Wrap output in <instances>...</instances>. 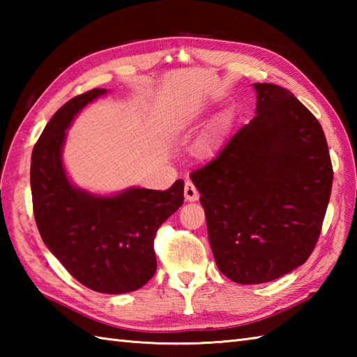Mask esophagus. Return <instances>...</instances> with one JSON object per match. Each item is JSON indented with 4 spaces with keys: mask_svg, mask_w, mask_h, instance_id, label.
I'll use <instances>...</instances> for the list:
<instances>
[{
    "mask_svg": "<svg viewBox=\"0 0 357 357\" xmlns=\"http://www.w3.org/2000/svg\"><path fill=\"white\" fill-rule=\"evenodd\" d=\"M184 196H185V201H190V202L199 199V192L196 190V187L190 183V181H187V183H185Z\"/></svg>",
    "mask_w": 357,
    "mask_h": 357,
    "instance_id": "esophagus-1",
    "label": "esophagus"
}]
</instances>
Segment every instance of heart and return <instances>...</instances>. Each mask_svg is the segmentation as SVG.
<instances>
[{"mask_svg": "<svg viewBox=\"0 0 357 357\" xmlns=\"http://www.w3.org/2000/svg\"><path fill=\"white\" fill-rule=\"evenodd\" d=\"M218 141H219V136H218L216 130L207 132L198 142H196V146H195L196 156L208 158L213 155L218 149Z\"/></svg>", "mask_w": 357, "mask_h": 357, "instance_id": "b5f03b06", "label": "heart"}]
</instances>
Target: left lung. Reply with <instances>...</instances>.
Here are the masks:
<instances>
[{"label":"left lung","mask_w":357,"mask_h":357,"mask_svg":"<svg viewBox=\"0 0 357 357\" xmlns=\"http://www.w3.org/2000/svg\"><path fill=\"white\" fill-rule=\"evenodd\" d=\"M256 116L192 172L218 268L238 284L270 282L314 250L333 167L319 121L276 84H255Z\"/></svg>","instance_id":"left-lung-1"}]
</instances>
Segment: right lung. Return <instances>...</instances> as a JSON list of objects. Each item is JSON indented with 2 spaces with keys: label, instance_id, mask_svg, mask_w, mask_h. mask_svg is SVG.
I'll use <instances>...</instances> for the list:
<instances>
[{
  "label": "right lung",
  "instance_id": "right-lung-1",
  "mask_svg": "<svg viewBox=\"0 0 357 357\" xmlns=\"http://www.w3.org/2000/svg\"><path fill=\"white\" fill-rule=\"evenodd\" d=\"M105 89L72 98L45 126L32 151L30 187L44 244L70 275L98 293L135 291L153 278L155 234L184 202V181L170 188H128L96 196L72 185L61 161L66 130Z\"/></svg>",
  "mask_w": 357,
  "mask_h": 357
}]
</instances>
